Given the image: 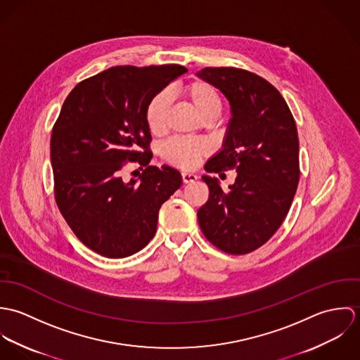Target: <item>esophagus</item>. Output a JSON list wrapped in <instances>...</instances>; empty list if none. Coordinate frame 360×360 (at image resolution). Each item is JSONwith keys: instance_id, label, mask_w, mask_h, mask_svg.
Masks as SVG:
<instances>
[{"instance_id": "34e87169", "label": "esophagus", "mask_w": 360, "mask_h": 360, "mask_svg": "<svg viewBox=\"0 0 360 360\" xmlns=\"http://www.w3.org/2000/svg\"><path fill=\"white\" fill-rule=\"evenodd\" d=\"M197 179H198V176L194 174V173H181V180H183V183H193V181H195Z\"/></svg>"}]
</instances>
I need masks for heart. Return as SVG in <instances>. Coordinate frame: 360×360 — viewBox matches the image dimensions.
<instances>
[{
  "instance_id": "1",
  "label": "heart",
  "mask_w": 360,
  "mask_h": 360,
  "mask_svg": "<svg viewBox=\"0 0 360 360\" xmlns=\"http://www.w3.org/2000/svg\"><path fill=\"white\" fill-rule=\"evenodd\" d=\"M183 97L204 117L213 119L221 110V96L219 90L209 82L194 79L181 87ZM170 98L166 91H160L151 97L144 110V119L148 130L159 136L166 129ZM209 153V146L201 140L173 139L163 144L162 158L177 167L191 169L197 166L200 159Z\"/></svg>"
}]
</instances>
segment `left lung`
Segmentation results:
<instances>
[{
    "instance_id": "1",
    "label": "left lung",
    "mask_w": 360,
    "mask_h": 360,
    "mask_svg": "<svg viewBox=\"0 0 360 360\" xmlns=\"http://www.w3.org/2000/svg\"><path fill=\"white\" fill-rule=\"evenodd\" d=\"M198 76L230 101L231 120L223 150L207 173L237 170L223 191L204 176L209 197L198 209L209 243L230 255H245L267 243L284 221L300 183V140L294 116L280 91L238 68H204Z\"/></svg>"
}]
</instances>
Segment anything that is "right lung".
Wrapping results in <instances>:
<instances>
[{
  "label": "right lung",
  "instance_id": "right-lung-1",
  "mask_svg": "<svg viewBox=\"0 0 360 360\" xmlns=\"http://www.w3.org/2000/svg\"><path fill=\"white\" fill-rule=\"evenodd\" d=\"M181 65L113 66L80 82L52 127L53 195L76 237L105 257H126L155 236L158 212L181 186L177 170L150 166L151 97L186 73ZM127 161L146 169L124 184Z\"/></svg>",
  "mask_w": 360,
  "mask_h": 360
}]
</instances>
